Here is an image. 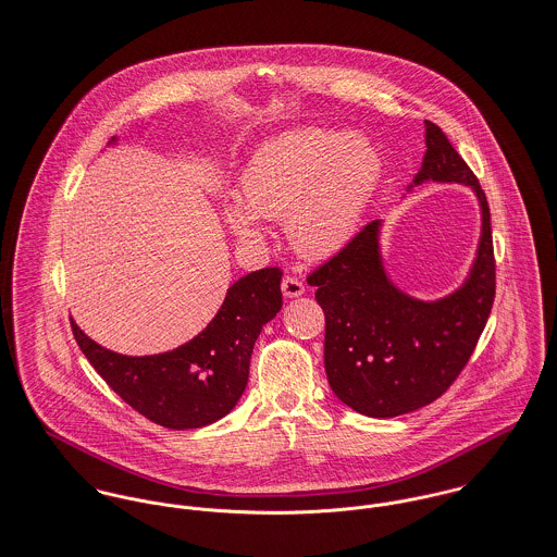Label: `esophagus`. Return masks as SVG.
Returning <instances> with one entry per match:
<instances>
[{
  "instance_id": "1",
  "label": "esophagus",
  "mask_w": 557,
  "mask_h": 557,
  "mask_svg": "<svg viewBox=\"0 0 557 557\" xmlns=\"http://www.w3.org/2000/svg\"><path fill=\"white\" fill-rule=\"evenodd\" d=\"M282 293H284L286 299H295V297H301L306 293V286L297 277H284L282 280Z\"/></svg>"
}]
</instances>
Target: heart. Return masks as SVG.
Masks as SVG:
<instances>
[{
    "label": "heart",
    "instance_id": "b5f03b06",
    "mask_svg": "<svg viewBox=\"0 0 557 557\" xmlns=\"http://www.w3.org/2000/svg\"><path fill=\"white\" fill-rule=\"evenodd\" d=\"M381 174V154L366 135L290 128L251 152L240 174L243 202H227L223 220L240 240L262 238L260 220H286L297 253L327 260L355 236Z\"/></svg>",
    "mask_w": 557,
    "mask_h": 557
}]
</instances>
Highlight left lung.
Masks as SVG:
<instances>
[{
    "label": "left lung",
    "instance_id": "left-lung-1",
    "mask_svg": "<svg viewBox=\"0 0 557 557\" xmlns=\"http://www.w3.org/2000/svg\"><path fill=\"white\" fill-rule=\"evenodd\" d=\"M426 152L413 183H456L480 207V240L465 282L424 301L394 284L383 222L368 223L308 284L325 312V372L335 396L368 418H396L437 400L469 361L495 299L491 213L478 178L444 131L424 120Z\"/></svg>",
    "mask_w": 557,
    "mask_h": 557
}]
</instances>
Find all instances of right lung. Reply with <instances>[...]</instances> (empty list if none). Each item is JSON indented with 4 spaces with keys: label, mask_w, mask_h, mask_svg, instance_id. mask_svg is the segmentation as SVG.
Returning <instances> with one entry per match:
<instances>
[{
    "label": "right lung",
    "mask_w": 557,
    "mask_h": 557,
    "mask_svg": "<svg viewBox=\"0 0 557 557\" xmlns=\"http://www.w3.org/2000/svg\"><path fill=\"white\" fill-rule=\"evenodd\" d=\"M280 282V269L243 275L200 334L157 355H122L88 337L73 319L71 327L95 370L137 413L172 431L202 429L227 416L243 396L253 344L282 310Z\"/></svg>",
    "instance_id": "obj_1"
}]
</instances>
